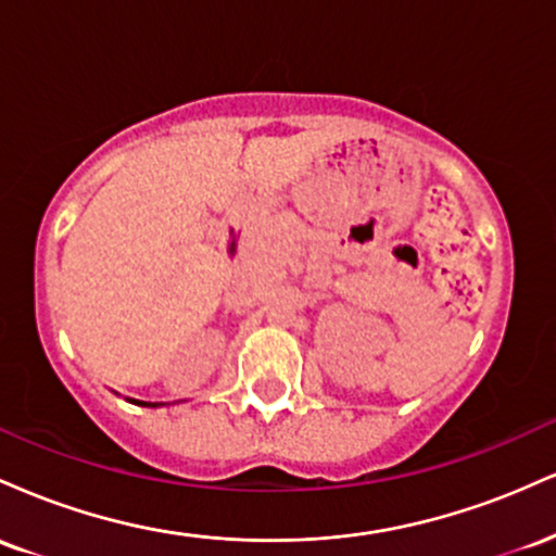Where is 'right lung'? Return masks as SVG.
<instances>
[{"mask_svg": "<svg viewBox=\"0 0 556 556\" xmlns=\"http://www.w3.org/2000/svg\"><path fill=\"white\" fill-rule=\"evenodd\" d=\"M138 405H151V402H138ZM156 407V405H154Z\"/></svg>", "mask_w": 556, "mask_h": 556, "instance_id": "right-lung-1", "label": "right lung"}]
</instances>
